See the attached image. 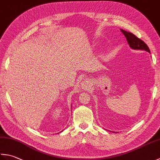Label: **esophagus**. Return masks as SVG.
I'll list each match as a JSON object with an SVG mask.
<instances>
[{"mask_svg": "<svg viewBox=\"0 0 160 160\" xmlns=\"http://www.w3.org/2000/svg\"><path fill=\"white\" fill-rule=\"evenodd\" d=\"M89 80H84L83 82L81 83V85H82V88L83 89H87V88H89Z\"/></svg>", "mask_w": 160, "mask_h": 160, "instance_id": "obj_1", "label": "esophagus"}]
</instances>
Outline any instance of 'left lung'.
I'll list each match as a JSON object with an SVG mask.
<instances>
[{
  "label": "left lung",
  "mask_w": 160,
  "mask_h": 160,
  "mask_svg": "<svg viewBox=\"0 0 160 160\" xmlns=\"http://www.w3.org/2000/svg\"><path fill=\"white\" fill-rule=\"evenodd\" d=\"M121 32L123 33V34L125 36L127 40V42L129 45V47L132 49L135 50H143L150 53V49L144 41L140 38H138L137 36H135L134 34H132L131 32H126L123 29H121ZM114 132V131H113Z\"/></svg>",
  "instance_id": "1"
}]
</instances>
